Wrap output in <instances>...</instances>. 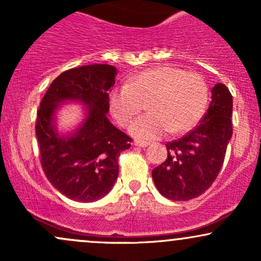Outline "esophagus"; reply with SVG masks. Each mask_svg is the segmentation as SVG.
I'll return each instance as SVG.
<instances>
[{
  "label": "esophagus",
  "mask_w": 261,
  "mask_h": 261,
  "mask_svg": "<svg viewBox=\"0 0 261 261\" xmlns=\"http://www.w3.org/2000/svg\"><path fill=\"white\" fill-rule=\"evenodd\" d=\"M134 145L135 146H137V147H142V148H145V147H147V146L149 145L148 142H146V141H140V140H136L134 142Z\"/></svg>",
  "instance_id": "obj_1"
}]
</instances>
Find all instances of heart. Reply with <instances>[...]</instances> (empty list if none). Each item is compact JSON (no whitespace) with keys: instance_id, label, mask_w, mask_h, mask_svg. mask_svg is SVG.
Returning a JSON list of instances; mask_svg holds the SVG:
<instances>
[{"instance_id":"1","label":"heart","mask_w":261,"mask_h":261,"mask_svg":"<svg viewBox=\"0 0 261 261\" xmlns=\"http://www.w3.org/2000/svg\"><path fill=\"white\" fill-rule=\"evenodd\" d=\"M208 103V87L202 76L162 65L135 74L122 87L110 92L109 108L120 126H126L141 110L149 113L130 126L137 139H157L191 130L201 120Z\"/></svg>"}]
</instances>
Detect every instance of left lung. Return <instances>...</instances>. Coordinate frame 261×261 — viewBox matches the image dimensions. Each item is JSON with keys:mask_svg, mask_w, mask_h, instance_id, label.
<instances>
[{"mask_svg": "<svg viewBox=\"0 0 261 261\" xmlns=\"http://www.w3.org/2000/svg\"><path fill=\"white\" fill-rule=\"evenodd\" d=\"M212 100L200 124L181 139L167 142V160L152 170L157 190L173 201L205 193L217 178L232 137V94L226 86L212 88Z\"/></svg>", "mask_w": 261, "mask_h": 261, "instance_id": "8db88e82", "label": "left lung"}]
</instances>
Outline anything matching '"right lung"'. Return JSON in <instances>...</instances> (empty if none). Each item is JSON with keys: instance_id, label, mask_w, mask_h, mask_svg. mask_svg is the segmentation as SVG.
<instances>
[{"instance_id": "right-lung-1", "label": "right lung", "mask_w": 261, "mask_h": 261, "mask_svg": "<svg viewBox=\"0 0 261 261\" xmlns=\"http://www.w3.org/2000/svg\"><path fill=\"white\" fill-rule=\"evenodd\" d=\"M116 68L94 64L65 71L50 85L38 110L35 134L43 170L62 195L80 202L101 199L112 190L119 174L118 158L130 148L131 137L108 120L110 87ZM66 101L87 106L83 124L60 135L56 112Z\"/></svg>"}]
</instances>
